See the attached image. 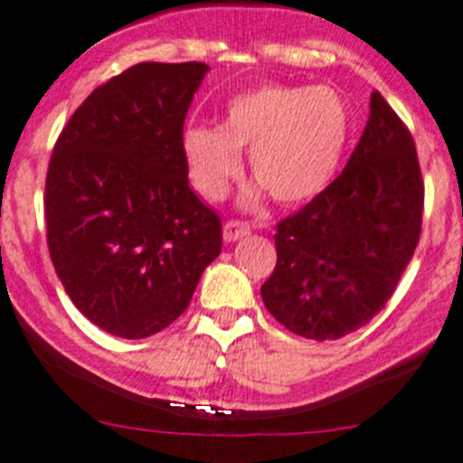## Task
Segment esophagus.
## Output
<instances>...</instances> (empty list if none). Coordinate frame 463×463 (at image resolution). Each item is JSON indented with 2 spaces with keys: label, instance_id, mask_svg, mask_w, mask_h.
<instances>
[{
  "label": "esophagus",
  "instance_id": "34e87169",
  "mask_svg": "<svg viewBox=\"0 0 463 463\" xmlns=\"http://www.w3.org/2000/svg\"><path fill=\"white\" fill-rule=\"evenodd\" d=\"M249 232H251L249 223L237 222V219H231V222L223 223V240L226 241H237L241 240V237L249 235Z\"/></svg>",
  "mask_w": 463,
  "mask_h": 463
}]
</instances>
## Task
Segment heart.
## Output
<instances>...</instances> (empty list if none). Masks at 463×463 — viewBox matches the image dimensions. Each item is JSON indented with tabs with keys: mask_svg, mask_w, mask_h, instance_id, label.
<instances>
[{
	"mask_svg": "<svg viewBox=\"0 0 463 463\" xmlns=\"http://www.w3.org/2000/svg\"><path fill=\"white\" fill-rule=\"evenodd\" d=\"M349 107L331 86L260 84L231 95L222 125H192L183 155L192 183L222 201L241 175L240 150H251L253 178L276 203L295 205L334 180L349 141Z\"/></svg>",
	"mask_w": 463,
	"mask_h": 463,
	"instance_id": "b5f03b06",
	"label": "heart"
}]
</instances>
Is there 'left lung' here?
<instances>
[{
  "label": "left lung",
  "mask_w": 463,
  "mask_h": 463,
  "mask_svg": "<svg viewBox=\"0 0 463 463\" xmlns=\"http://www.w3.org/2000/svg\"><path fill=\"white\" fill-rule=\"evenodd\" d=\"M422 205L411 132L374 90L343 173L276 223V267L260 288L267 310L308 340H338L368 324L413 258Z\"/></svg>",
  "instance_id": "1"
}]
</instances>
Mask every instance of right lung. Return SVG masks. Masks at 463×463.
I'll list each match as a JSON object with an SVG mask.
<instances>
[{"instance_id":"add662e5","label":"right lung","mask_w":463,"mask_h":463,"mask_svg":"<svg viewBox=\"0 0 463 463\" xmlns=\"http://www.w3.org/2000/svg\"><path fill=\"white\" fill-rule=\"evenodd\" d=\"M210 68L144 61L81 102L52 150L47 249L72 304L139 340L187 310L222 253V219L189 187L184 116Z\"/></svg>"}]
</instances>
